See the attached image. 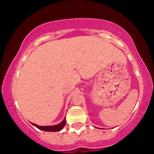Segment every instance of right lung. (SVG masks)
Returning a JSON list of instances; mask_svg holds the SVG:
<instances>
[{
    "instance_id": "obj_1",
    "label": "right lung",
    "mask_w": 154,
    "mask_h": 154,
    "mask_svg": "<svg viewBox=\"0 0 154 154\" xmlns=\"http://www.w3.org/2000/svg\"><path fill=\"white\" fill-rule=\"evenodd\" d=\"M33 125L35 126L38 129L43 130V131L46 132H58L62 129L64 127L65 124H66V120L65 119L63 120V121L61 122L60 124L56 125H51V126H39L36 125V124L32 123Z\"/></svg>"
}]
</instances>
